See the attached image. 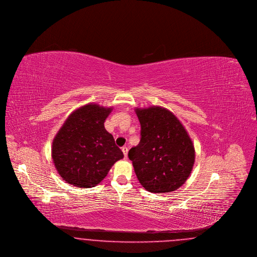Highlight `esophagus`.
<instances>
[{
  "instance_id": "34e87169",
  "label": "esophagus",
  "mask_w": 257,
  "mask_h": 257,
  "mask_svg": "<svg viewBox=\"0 0 257 257\" xmlns=\"http://www.w3.org/2000/svg\"><path fill=\"white\" fill-rule=\"evenodd\" d=\"M121 151H122L123 154H124V157H125V158H127V154H128V149H127L126 147H123V148L121 149Z\"/></svg>"
}]
</instances>
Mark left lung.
Returning a JSON list of instances; mask_svg holds the SVG:
<instances>
[{
	"label": "left lung",
	"instance_id": "obj_1",
	"mask_svg": "<svg viewBox=\"0 0 257 257\" xmlns=\"http://www.w3.org/2000/svg\"><path fill=\"white\" fill-rule=\"evenodd\" d=\"M141 141L128 157L140 183L152 193L175 191L188 179L195 161L193 143L178 117L162 106L136 108Z\"/></svg>",
	"mask_w": 257,
	"mask_h": 257
}]
</instances>
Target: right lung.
I'll return each mask as SVG.
<instances>
[{"instance_id": "add662e5", "label": "right lung", "mask_w": 257, "mask_h": 257, "mask_svg": "<svg viewBox=\"0 0 257 257\" xmlns=\"http://www.w3.org/2000/svg\"><path fill=\"white\" fill-rule=\"evenodd\" d=\"M111 110L112 107L90 103L66 119L51 149L54 166L63 181L81 188L94 187L123 158V152L104 126Z\"/></svg>"}]
</instances>
